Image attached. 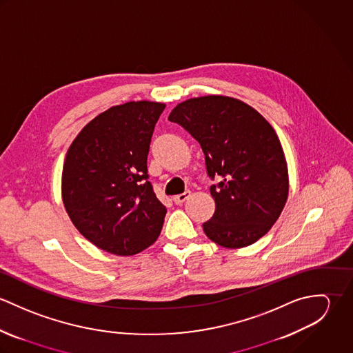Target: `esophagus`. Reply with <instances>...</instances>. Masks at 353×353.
<instances>
[{"label":"esophagus","instance_id":"obj_1","mask_svg":"<svg viewBox=\"0 0 353 353\" xmlns=\"http://www.w3.org/2000/svg\"><path fill=\"white\" fill-rule=\"evenodd\" d=\"M190 197V192L188 190V192H185V193H181V194H178V196H175L172 200L175 203H178V205H181L182 202L186 201Z\"/></svg>","mask_w":353,"mask_h":353}]
</instances>
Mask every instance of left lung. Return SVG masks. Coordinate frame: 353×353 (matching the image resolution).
I'll return each mask as SVG.
<instances>
[{
	"label": "left lung",
	"instance_id": "obj_1",
	"mask_svg": "<svg viewBox=\"0 0 353 353\" xmlns=\"http://www.w3.org/2000/svg\"><path fill=\"white\" fill-rule=\"evenodd\" d=\"M168 119L201 145L216 209L205 235L227 249L249 246L279 219L288 197V170L280 140L249 104L228 97L179 103Z\"/></svg>",
	"mask_w": 353,
	"mask_h": 353
}]
</instances>
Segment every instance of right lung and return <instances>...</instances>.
Instances as JSON below:
<instances>
[{"label":"right lung","mask_w":353,"mask_h":353,"mask_svg":"<svg viewBox=\"0 0 353 353\" xmlns=\"http://www.w3.org/2000/svg\"><path fill=\"white\" fill-rule=\"evenodd\" d=\"M163 103L129 101L92 119L72 143L62 171L66 212L91 243L133 255L157 239L165 206L150 182L147 159Z\"/></svg>","instance_id":"1"}]
</instances>
